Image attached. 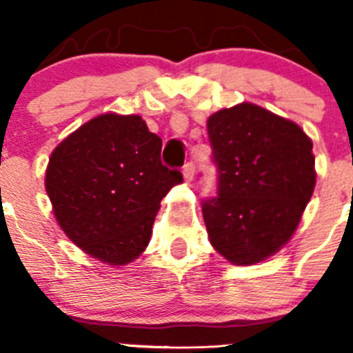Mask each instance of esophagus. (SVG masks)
Returning <instances> with one entry per match:
<instances>
[{"instance_id":"esophagus-1","label":"esophagus","mask_w":353,"mask_h":353,"mask_svg":"<svg viewBox=\"0 0 353 353\" xmlns=\"http://www.w3.org/2000/svg\"><path fill=\"white\" fill-rule=\"evenodd\" d=\"M182 171H183V176H185V180H192V176H194V163H192V161H189V163L183 164Z\"/></svg>"}]
</instances>
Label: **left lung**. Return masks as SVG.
<instances>
[{
    "instance_id": "8db88e82",
    "label": "left lung",
    "mask_w": 353,
    "mask_h": 353,
    "mask_svg": "<svg viewBox=\"0 0 353 353\" xmlns=\"http://www.w3.org/2000/svg\"><path fill=\"white\" fill-rule=\"evenodd\" d=\"M206 128L219 173L216 196L203 201L210 243L232 264L261 263L290 240L312 198V140L252 103L219 110Z\"/></svg>"
}]
</instances>
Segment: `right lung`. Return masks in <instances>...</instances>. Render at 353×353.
<instances>
[{
    "label": "right lung",
    "mask_w": 353,
    "mask_h": 353,
    "mask_svg": "<svg viewBox=\"0 0 353 353\" xmlns=\"http://www.w3.org/2000/svg\"><path fill=\"white\" fill-rule=\"evenodd\" d=\"M161 148L140 115L103 113L52 152L45 189L54 215L90 257L122 266L147 248L161 199L182 180Z\"/></svg>",
    "instance_id": "right-lung-1"
}]
</instances>
